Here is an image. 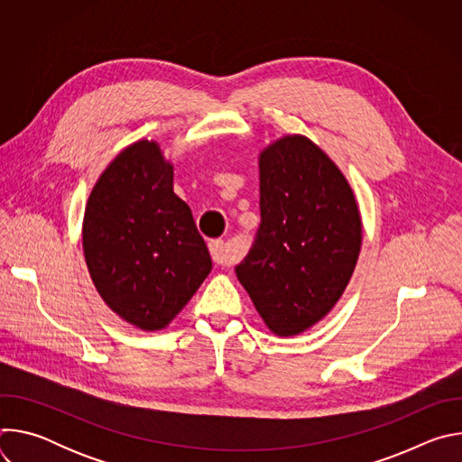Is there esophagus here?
<instances>
[{
  "label": "esophagus",
  "instance_id": "34e87169",
  "mask_svg": "<svg viewBox=\"0 0 462 462\" xmlns=\"http://www.w3.org/2000/svg\"><path fill=\"white\" fill-rule=\"evenodd\" d=\"M208 246H210V254H212V259H214L216 265L230 267V265H234V263L237 261L236 254L226 248L225 241H212Z\"/></svg>",
  "mask_w": 462,
  "mask_h": 462
}]
</instances>
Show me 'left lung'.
I'll return each instance as SVG.
<instances>
[{"mask_svg": "<svg viewBox=\"0 0 462 462\" xmlns=\"http://www.w3.org/2000/svg\"><path fill=\"white\" fill-rule=\"evenodd\" d=\"M261 225L236 267L265 325L296 337L344 294L362 246L355 193L312 141L287 135L259 153Z\"/></svg>", "mask_w": 462, "mask_h": 462, "instance_id": "obj_1", "label": "left lung"}]
</instances>
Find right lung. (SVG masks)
Returning <instances> with one entry per match:
<instances>
[{"label": "right lung", "mask_w": 462, "mask_h": 462, "mask_svg": "<svg viewBox=\"0 0 462 462\" xmlns=\"http://www.w3.org/2000/svg\"><path fill=\"white\" fill-rule=\"evenodd\" d=\"M82 245L102 300L143 331L164 328L212 271L191 210L173 191V166L153 141L124 148L98 177Z\"/></svg>", "instance_id": "add662e5"}]
</instances>
